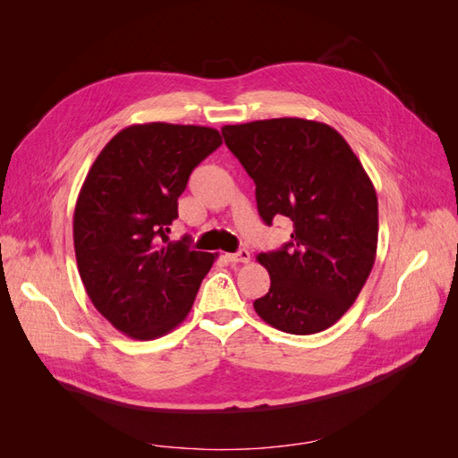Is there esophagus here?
<instances>
[{
  "instance_id": "obj_1",
  "label": "esophagus",
  "mask_w": 458,
  "mask_h": 458,
  "mask_svg": "<svg viewBox=\"0 0 458 458\" xmlns=\"http://www.w3.org/2000/svg\"><path fill=\"white\" fill-rule=\"evenodd\" d=\"M225 258H227V261H233V263H248V261H250V252L244 250V248H241L239 252L225 254Z\"/></svg>"
}]
</instances>
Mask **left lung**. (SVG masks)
Wrapping results in <instances>:
<instances>
[{
    "instance_id": "8db88e82",
    "label": "left lung",
    "mask_w": 458,
    "mask_h": 458,
    "mask_svg": "<svg viewBox=\"0 0 458 458\" xmlns=\"http://www.w3.org/2000/svg\"><path fill=\"white\" fill-rule=\"evenodd\" d=\"M225 145L256 183L267 225L293 221L281 250L258 261L271 286L254 301L267 325L315 335L352 308L377 258L378 199L344 137L323 122L256 120L221 128Z\"/></svg>"
}]
</instances>
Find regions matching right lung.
<instances>
[{
	"label": "right lung",
	"mask_w": 458,
	"mask_h": 458,
	"mask_svg": "<svg viewBox=\"0 0 458 458\" xmlns=\"http://www.w3.org/2000/svg\"><path fill=\"white\" fill-rule=\"evenodd\" d=\"M221 145L214 128L150 122L118 131L95 158L74 210V250L93 306L135 340L189 315L216 259L170 242L191 172Z\"/></svg>",
	"instance_id": "add662e5"
}]
</instances>
